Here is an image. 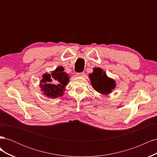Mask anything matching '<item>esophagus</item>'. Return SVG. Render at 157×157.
Segmentation results:
<instances>
[{
    "label": "esophagus",
    "mask_w": 157,
    "mask_h": 157,
    "mask_svg": "<svg viewBox=\"0 0 157 157\" xmlns=\"http://www.w3.org/2000/svg\"><path fill=\"white\" fill-rule=\"evenodd\" d=\"M84 71H83V72H81V73H77V75L78 76H83V75H84Z\"/></svg>",
    "instance_id": "obj_1"
}]
</instances>
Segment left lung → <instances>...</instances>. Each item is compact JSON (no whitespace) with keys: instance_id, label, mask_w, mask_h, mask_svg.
<instances>
[{"instance_id":"8db88e82","label":"left lung","mask_w":157,"mask_h":157,"mask_svg":"<svg viewBox=\"0 0 157 157\" xmlns=\"http://www.w3.org/2000/svg\"><path fill=\"white\" fill-rule=\"evenodd\" d=\"M91 84L95 90L102 94H108L112 92L115 87V82L113 80L107 77L100 68H94V72L89 75Z\"/></svg>"}]
</instances>
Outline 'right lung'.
Returning a JSON list of instances; mask_svg holds the SVG:
<instances>
[{
    "label": "right lung",
    "mask_w": 157,
    "mask_h": 157,
    "mask_svg": "<svg viewBox=\"0 0 157 157\" xmlns=\"http://www.w3.org/2000/svg\"><path fill=\"white\" fill-rule=\"evenodd\" d=\"M63 71V67L61 66L51 74H45L42 76L40 86L43 94L47 97L56 98L63 95L65 87L70 78Z\"/></svg>",
    "instance_id": "obj_1"
}]
</instances>
